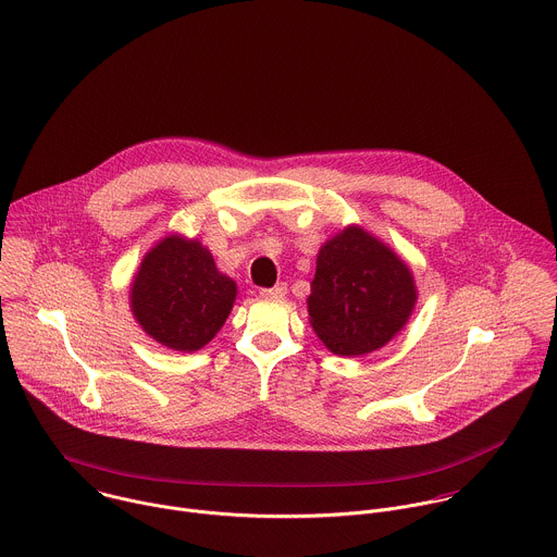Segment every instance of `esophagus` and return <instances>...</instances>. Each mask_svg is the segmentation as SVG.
<instances>
[{
  "label": "esophagus",
  "instance_id": "34e87169",
  "mask_svg": "<svg viewBox=\"0 0 557 557\" xmlns=\"http://www.w3.org/2000/svg\"><path fill=\"white\" fill-rule=\"evenodd\" d=\"M286 295V284H275L273 288H260V297L264 299H284Z\"/></svg>",
  "mask_w": 557,
  "mask_h": 557
}]
</instances>
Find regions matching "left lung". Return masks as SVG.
Wrapping results in <instances>:
<instances>
[{"mask_svg": "<svg viewBox=\"0 0 557 557\" xmlns=\"http://www.w3.org/2000/svg\"><path fill=\"white\" fill-rule=\"evenodd\" d=\"M417 288L410 269L377 238L347 227L317 258L310 323L338 356L384 347L410 319Z\"/></svg>", "mask_w": 557, "mask_h": 557, "instance_id": "left-lung-1", "label": "left lung"}]
</instances>
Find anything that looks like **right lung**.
<instances>
[{
    "mask_svg": "<svg viewBox=\"0 0 557 557\" xmlns=\"http://www.w3.org/2000/svg\"><path fill=\"white\" fill-rule=\"evenodd\" d=\"M129 295L151 338L175 351H197L223 327L236 284L197 240L166 236L140 262Z\"/></svg>",
    "mask_w": 557,
    "mask_h": 557,
    "instance_id": "obj_1",
    "label": "right lung"
}]
</instances>
